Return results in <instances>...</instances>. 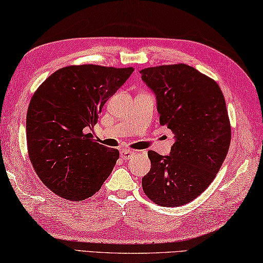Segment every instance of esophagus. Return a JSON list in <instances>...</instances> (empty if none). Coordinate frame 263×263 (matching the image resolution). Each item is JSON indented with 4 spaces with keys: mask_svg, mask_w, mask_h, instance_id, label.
<instances>
[{
    "mask_svg": "<svg viewBox=\"0 0 263 263\" xmlns=\"http://www.w3.org/2000/svg\"><path fill=\"white\" fill-rule=\"evenodd\" d=\"M133 154H135V152L131 151V149H122V151H120V158L124 160H127L130 159Z\"/></svg>",
    "mask_w": 263,
    "mask_h": 263,
    "instance_id": "obj_1",
    "label": "esophagus"
}]
</instances>
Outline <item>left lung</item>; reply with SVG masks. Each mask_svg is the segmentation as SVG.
Returning a JSON list of instances; mask_svg holds the SVG:
<instances>
[{"mask_svg": "<svg viewBox=\"0 0 263 263\" xmlns=\"http://www.w3.org/2000/svg\"><path fill=\"white\" fill-rule=\"evenodd\" d=\"M140 74L156 96L160 124L174 135L168 156L148 151L151 170L143 190L157 205H185L211 185L227 156L226 102L216 82L190 65L154 66Z\"/></svg>", "mask_w": 263, "mask_h": 263, "instance_id": "obj_1", "label": "left lung"}]
</instances>
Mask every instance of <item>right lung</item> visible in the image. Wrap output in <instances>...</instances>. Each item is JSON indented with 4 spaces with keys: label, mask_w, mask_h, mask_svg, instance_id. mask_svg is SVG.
I'll list each match as a JSON object with an SVG mask.
<instances>
[{
    "label": "right lung",
    "mask_w": 263,
    "mask_h": 263,
    "mask_svg": "<svg viewBox=\"0 0 263 263\" xmlns=\"http://www.w3.org/2000/svg\"><path fill=\"white\" fill-rule=\"evenodd\" d=\"M133 68L66 66L32 96L27 114L29 158L42 182L60 197L82 201L101 190L119 151L96 143L92 133L104 104Z\"/></svg>",
    "instance_id": "obj_1"
}]
</instances>
